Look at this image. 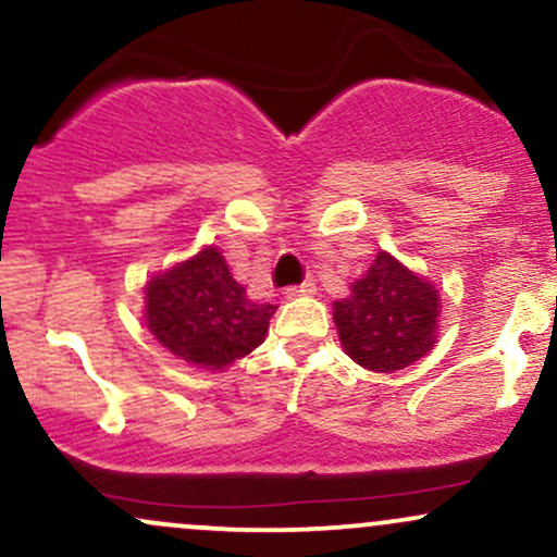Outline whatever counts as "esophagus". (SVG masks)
Segmentation results:
<instances>
[{"instance_id":"obj_1","label":"esophagus","mask_w":557,"mask_h":557,"mask_svg":"<svg viewBox=\"0 0 557 557\" xmlns=\"http://www.w3.org/2000/svg\"><path fill=\"white\" fill-rule=\"evenodd\" d=\"M317 293V283L314 280H306V283H300L296 287H287L285 296L287 298H306V296H314Z\"/></svg>"}]
</instances>
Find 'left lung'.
I'll return each mask as SVG.
<instances>
[{"mask_svg": "<svg viewBox=\"0 0 557 557\" xmlns=\"http://www.w3.org/2000/svg\"><path fill=\"white\" fill-rule=\"evenodd\" d=\"M440 293L430 280L380 251L350 296L332 304L345 354L369 372H398L437 343Z\"/></svg>", "mask_w": 557, "mask_h": 557, "instance_id": "obj_1", "label": "left lung"}]
</instances>
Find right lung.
<instances>
[{
  "instance_id": "add662e5",
  "label": "right lung",
  "mask_w": 557,
  "mask_h": 557,
  "mask_svg": "<svg viewBox=\"0 0 557 557\" xmlns=\"http://www.w3.org/2000/svg\"><path fill=\"white\" fill-rule=\"evenodd\" d=\"M274 309L246 296L216 246L146 283V327L175 359L203 372H222L259 348Z\"/></svg>"
}]
</instances>
